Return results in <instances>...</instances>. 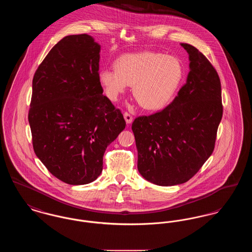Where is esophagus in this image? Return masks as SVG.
<instances>
[{"instance_id":"esophagus-1","label":"esophagus","mask_w":252,"mask_h":252,"mask_svg":"<svg viewBox=\"0 0 252 252\" xmlns=\"http://www.w3.org/2000/svg\"><path fill=\"white\" fill-rule=\"evenodd\" d=\"M124 118H125V120L126 122V124H131L132 121H133V117L128 112H125L124 113Z\"/></svg>"}]
</instances>
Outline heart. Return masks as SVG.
<instances>
[{
  "label": "heart",
  "mask_w": 252,
  "mask_h": 252,
  "mask_svg": "<svg viewBox=\"0 0 252 252\" xmlns=\"http://www.w3.org/2000/svg\"><path fill=\"white\" fill-rule=\"evenodd\" d=\"M115 69H103L99 80L111 101H117L128 85L138 103L148 110L166 107L180 86L183 71L174 57L154 52L127 54L115 61Z\"/></svg>",
  "instance_id": "obj_1"
}]
</instances>
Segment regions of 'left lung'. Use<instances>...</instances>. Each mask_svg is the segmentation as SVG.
Returning a JSON list of instances; mask_svg holds the SVG:
<instances>
[{
    "label": "left lung",
    "instance_id": "obj_1",
    "mask_svg": "<svg viewBox=\"0 0 252 252\" xmlns=\"http://www.w3.org/2000/svg\"><path fill=\"white\" fill-rule=\"evenodd\" d=\"M186 83L167 107L132 123L138 170L159 186L184 183L212 155L223 115L221 83L212 63L192 45Z\"/></svg>",
    "mask_w": 252,
    "mask_h": 252
}]
</instances>
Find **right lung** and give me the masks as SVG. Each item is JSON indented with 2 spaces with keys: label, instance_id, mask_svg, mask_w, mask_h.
Here are the masks:
<instances>
[{
  "label": "right lung",
  "instance_id": "add662e5",
  "mask_svg": "<svg viewBox=\"0 0 252 252\" xmlns=\"http://www.w3.org/2000/svg\"><path fill=\"white\" fill-rule=\"evenodd\" d=\"M100 45L87 34L60 40L36 69L28 121L36 157L71 185L95 180L126 121L99 80Z\"/></svg>",
  "mask_w": 252,
  "mask_h": 252
}]
</instances>
